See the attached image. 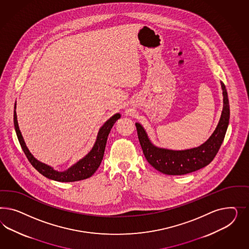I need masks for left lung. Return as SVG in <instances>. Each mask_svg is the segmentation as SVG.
Masks as SVG:
<instances>
[{"label": "left lung", "mask_w": 249, "mask_h": 249, "mask_svg": "<svg viewBox=\"0 0 249 249\" xmlns=\"http://www.w3.org/2000/svg\"><path fill=\"white\" fill-rule=\"evenodd\" d=\"M221 87L223 90L224 106L218 125L210 138L199 147L183 151L159 148L151 143L143 127L138 122L135 123L138 138L144 156L153 168L168 175H182L200 170L208 165L213 160L225 139L230 118L226 86L221 82Z\"/></svg>", "instance_id": "1"}]
</instances>
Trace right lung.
<instances>
[{
    "mask_svg": "<svg viewBox=\"0 0 249 249\" xmlns=\"http://www.w3.org/2000/svg\"><path fill=\"white\" fill-rule=\"evenodd\" d=\"M16 102L15 105V111H14V123H15V132L18 138V141L23 149L25 156L30 161L31 164L37 170L38 172L42 175H44L46 178L51 179L53 181H81L84 179L89 178L95 172L98 170V167L101 163V160L104 156L105 152L107 136L109 134L111 128L113 127L115 122L121 118V114L117 113L113 115L109 120L106 121L104 125L99 128L96 142L94 144L92 150H91L84 158L79 160L74 165L68 168V170L64 172H58L56 170H53L51 166L47 165L39 161L38 160L33 156L28 148L26 147V144L23 141V136L19 129L17 116H16Z\"/></svg>",
    "mask_w": 249,
    "mask_h": 249,
    "instance_id": "add662e5",
    "label": "right lung"
}]
</instances>
